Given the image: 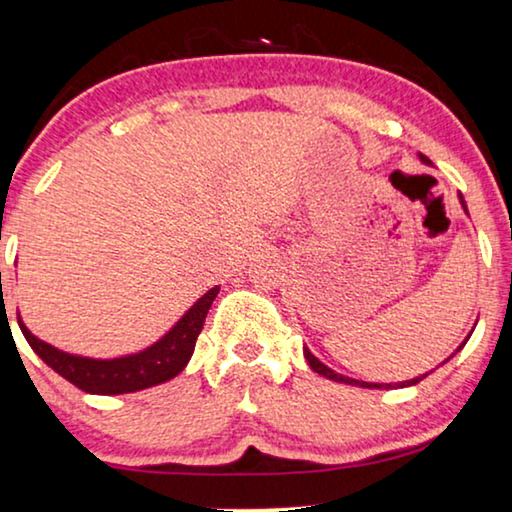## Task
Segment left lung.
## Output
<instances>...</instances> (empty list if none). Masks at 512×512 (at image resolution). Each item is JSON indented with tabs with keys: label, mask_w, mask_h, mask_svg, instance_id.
Returning a JSON list of instances; mask_svg holds the SVG:
<instances>
[{
	"label": "left lung",
	"mask_w": 512,
	"mask_h": 512,
	"mask_svg": "<svg viewBox=\"0 0 512 512\" xmlns=\"http://www.w3.org/2000/svg\"><path fill=\"white\" fill-rule=\"evenodd\" d=\"M419 159L424 161V163H431V161L426 159L424 154H419ZM459 201H461V208H463V213L468 215V206H466V201H463V196H461V194H459ZM470 335H473V332H470ZM470 335H468V337H470ZM468 337L463 339L461 346H459V349H456V351H461L463 346H466ZM456 351H454L452 356H449V358H454V356H456ZM304 358H306V363L311 365V370H313V372H318L320 377H325V379H332V381H339V384L360 386V388H405V386H414V384H419L421 379L428 377V372H426V374H421V377H414V379H407V381H398V384H374V381H360V379H351V377H346V374H339V372H335V370H332V367H327L325 363H320V360H318L316 356H313V353H311L309 349H306V346H304ZM449 358H447V360H449ZM447 360H442L440 365H445Z\"/></svg>",
	"instance_id": "obj_1"
}]
</instances>
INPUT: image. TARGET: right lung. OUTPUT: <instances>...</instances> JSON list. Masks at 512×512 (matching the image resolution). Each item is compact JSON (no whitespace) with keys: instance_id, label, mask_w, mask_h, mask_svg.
<instances>
[{"instance_id":"add662e5","label":"right lung","mask_w":512,"mask_h":512,"mask_svg":"<svg viewBox=\"0 0 512 512\" xmlns=\"http://www.w3.org/2000/svg\"><path fill=\"white\" fill-rule=\"evenodd\" d=\"M220 292V285L210 288L201 295L189 309L182 313L180 320L170 327L166 335H161L145 349L126 353L117 358H91L79 356L63 349H56L44 339L34 337L18 313V325L32 351L44 360L51 370L65 377L81 391L93 395H121L135 393L142 388L159 386L163 381L173 379L185 370L192 358L196 337L201 335V327L206 323V313L213 299Z\"/></svg>"}]
</instances>
